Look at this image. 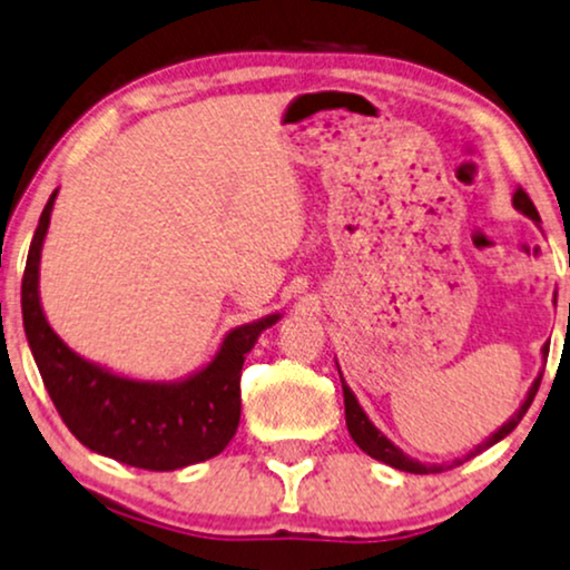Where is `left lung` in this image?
<instances>
[{"label": "left lung", "instance_id": "left-lung-1", "mask_svg": "<svg viewBox=\"0 0 570 570\" xmlns=\"http://www.w3.org/2000/svg\"><path fill=\"white\" fill-rule=\"evenodd\" d=\"M512 208L521 210L523 216H529V219H531L533 224H537V227H539V224H542V219H539V210L533 208L531 198H529V195L523 193L521 187H518V189H515V195H512ZM547 354H550V343H547V346H542V360H547ZM335 364H338V362H335ZM338 372H341V367H338ZM341 383H343V404H346V425H348L351 439L356 441V446H360L362 452H367V454L372 456V460H381V462H385V465H391V468H396V470H404V473L428 475V473H444L446 468L460 465V462H465V460H470V456L481 454L483 449L494 446L497 441H502L504 435H510L512 431H515L518 423H521V420H523V414L529 412V406H531V402H533V396H537L539 383H542V372H539L537 381L531 383V389H529V393H525V399H523L521 410H518L515 414H512V417L508 420V423H502V428H497V431L491 433L489 439L483 441V444L475 446L473 452H468V456H462V460H454L452 465H431V462H428V465H425V462L412 460L410 454H404L402 449H399L396 444H393V441L389 439V435H385L383 431H377V428L372 425V420L367 417V412H364V410H362V404L356 402L354 391L348 389L346 381H343V375H341Z\"/></svg>", "mask_w": 570, "mask_h": 570}]
</instances>
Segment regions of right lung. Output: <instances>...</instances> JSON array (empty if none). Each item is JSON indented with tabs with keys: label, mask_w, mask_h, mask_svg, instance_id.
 I'll list each match as a JSON object with an SVG mask.
<instances>
[{
	"label": "right lung",
	"mask_w": 570,
	"mask_h": 570,
	"mask_svg": "<svg viewBox=\"0 0 570 570\" xmlns=\"http://www.w3.org/2000/svg\"><path fill=\"white\" fill-rule=\"evenodd\" d=\"M55 198L58 189L49 195L28 248L20 306L33 362L62 423L91 452L160 473L224 452L240 425L245 354L283 314L232 327L210 362L179 381H142L83 360L55 333L39 298L41 248Z\"/></svg>",
	"instance_id": "right-lung-1"
}]
</instances>
